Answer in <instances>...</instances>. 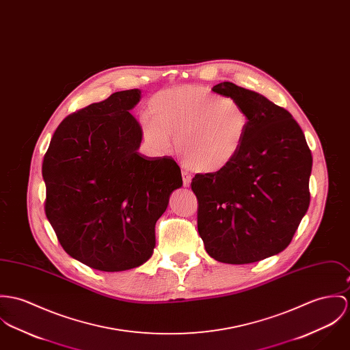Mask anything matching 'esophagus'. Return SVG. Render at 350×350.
Returning a JSON list of instances; mask_svg holds the SVG:
<instances>
[{"instance_id": "34e87169", "label": "esophagus", "mask_w": 350, "mask_h": 350, "mask_svg": "<svg viewBox=\"0 0 350 350\" xmlns=\"http://www.w3.org/2000/svg\"><path fill=\"white\" fill-rule=\"evenodd\" d=\"M182 178H183V186H185V187H190V185H191L190 174H187V172H186V171H183V172H182Z\"/></svg>"}]
</instances>
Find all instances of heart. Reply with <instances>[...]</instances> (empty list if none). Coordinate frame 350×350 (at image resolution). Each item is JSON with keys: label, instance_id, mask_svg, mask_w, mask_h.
I'll return each instance as SVG.
<instances>
[{"label": "heart", "instance_id": "b5f03b06", "mask_svg": "<svg viewBox=\"0 0 350 350\" xmlns=\"http://www.w3.org/2000/svg\"><path fill=\"white\" fill-rule=\"evenodd\" d=\"M148 112L151 116L140 119L143 139L165 151L175 136L176 154L199 174H218L232 164L250 129L249 115L238 101L202 85L160 91L150 100Z\"/></svg>", "mask_w": 350, "mask_h": 350}]
</instances>
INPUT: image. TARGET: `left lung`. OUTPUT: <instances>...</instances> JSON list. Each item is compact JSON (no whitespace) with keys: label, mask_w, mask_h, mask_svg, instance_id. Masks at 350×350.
Wrapping results in <instances>:
<instances>
[{"label":"left lung","mask_w":350,"mask_h":350,"mask_svg":"<svg viewBox=\"0 0 350 350\" xmlns=\"http://www.w3.org/2000/svg\"><path fill=\"white\" fill-rule=\"evenodd\" d=\"M213 91L245 108L250 129L232 164L192 178L198 231L215 260L253 263L284 252L291 242L309 208L313 158L285 108L230 81Z\"/></svg>","instance_id":"1"}]
</instances>
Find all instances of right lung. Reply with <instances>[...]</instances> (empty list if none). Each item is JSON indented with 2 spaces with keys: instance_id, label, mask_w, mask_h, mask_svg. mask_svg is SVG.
Wrapping results in <instances>:
<instances>
[{
  "instance_id": "add662e5",
  "label": "right lung",
  "mask_w": 350,
  "mask_h": 350,
  "mask_svg": "<svg viewBox=\"0 0 350 350\" xmlns=\"http://www.w3.org/2000/svg\"><path fill=\"white\" fill-rule=\"evenodd\" d=\"M142 92H115L66 116L42 161L45 214L66 254L100 271L147 262L155 224L182 172L170 157L137 152L142 128L129 111Z\"/></svg>"
}]
</instances>
